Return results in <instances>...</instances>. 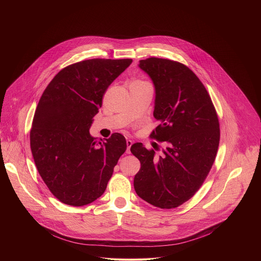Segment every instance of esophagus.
<instances>
[{"label":"esophagus","mask_w":261,"mask_h":261,"mask_svg":"<svg viewBox=\"0 0 261 261\" xmlns=\"http://www.w3.org/2000/svg\"><path fill=\"white\" fill-rule=\"evenodd\" d=\"M133 145V141L130 140H126V152L129 153L130 152V147Z\"/></svg>","instance_id":"esophagus-1"}]
</instances>
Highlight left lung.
Instances as JSON below:
<instances>
[{
  "mask_svg": "<svg viewBox=\"0 0 261 261\" xmlns=\"http://www.w3.org/2000/svg\"><path fill=\"white\" fill-rule=\"evenodd\" d=\"M140 67L155 88L153 116L159 125L149 138L165 143L163 153L142 143L130 151L141 162L134 187L143 200L162 208L181 206L203 185L220 142L219 119L204 84L178 61L150 57Z\"/></svg>",
  "mask_w": 261,
  "mask_h": 261,
  "instance_id": "left-lung-1",
  "label": "left lung"
}]
</instances>
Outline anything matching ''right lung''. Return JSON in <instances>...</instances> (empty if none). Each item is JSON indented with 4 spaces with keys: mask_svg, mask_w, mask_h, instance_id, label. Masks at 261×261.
<instances>
[{
    "mask_svg": "<svg viewBox=\"0 0 261 261\" xmlns=\"http://www.w3.org/2000/svg\"><path fill=\"white\" fill-rule=\"evenodd\" d=\"M132 62L94 58L68 65L39 100L30 147L41 178L64 204L79 207L99 198L126 149L122 135L114 133L100 143L89 128L107 89Z\"/></svg>",
    "mask_w": 261,
    "mask_h": 261,
    "instance_id": "obj_1",
    "label": "right lung"
}]
</instances>
